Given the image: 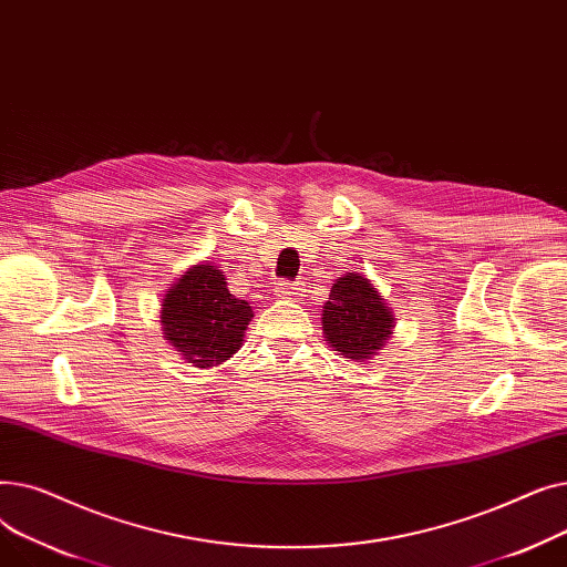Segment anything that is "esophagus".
<instances>
[{"mask_svg":"<svg viewBox=\"0 0 567 567\" xmlns=\"http://www.w3.org/2000/svg\"><path fill=\"white\" fill-rule=\"evenodd\" d=\"M299 285H291V282H280L278 287H276V293L280 296V299H293L296 293H299Z\"/></svg>","mask_w":567,"mask_h":567,"instance_id":"obj_1","label":"esophagus"}]
</instances>
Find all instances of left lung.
<instances>
[{
  "instance_id": "1",
  "label": "left lung",
  "mask_w": 567,
  "mask_h": 567,
  "mask_svg": "<svg viewBox=\"0 0 567 567\" xmlns=\"http://www.w3.org/2000/svg\"><path fill=\"white\" fill-rule=\"evenodd\" d=\"M321 315V329L333 351L359 363L372 359L395 326V317L377 287L355 271L336 280Z\"/></svg>"
}]
</instances>
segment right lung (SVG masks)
<instances>
[{"mask_svg": "<svg viewBox=\"0 0 567 567\" xmlns=\"http://www.w3.org/2000/svg\"><path fill=\"white\" fill-rule=\"evenodd\" d=\"M248 301L234 299L214 264H195L165 293L161 323L165 340L195 368H214L244 344L252 321Z\"/></svg>", "mask_w": 567, "mask_h": 567, "instance_id": "1", "label": "right lung"}]
</instances>
